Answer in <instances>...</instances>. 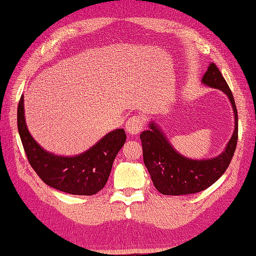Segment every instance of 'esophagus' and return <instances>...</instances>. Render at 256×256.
Segmentation results:
<instances>
[{"label":"esophagus","mask_w":256,"mask_h":256,"mask_svg":"<svg viewBox=\"0 0 256 256\" xmlns=\"http://www.w3.org/2000/svg\"><path fill=\"white\" fill-rule=\"evenodd\" d=\"M144 127V119L142 117H139V116H132V117H130L126 124H124V128H126V132L132 134V136H136L139 132H140V130Z\"/></svg>","instance_id":"1"}]
</instances>
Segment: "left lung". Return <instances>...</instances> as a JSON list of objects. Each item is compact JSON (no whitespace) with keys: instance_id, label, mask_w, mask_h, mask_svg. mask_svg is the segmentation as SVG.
Masks as SVG:
<instances>
[{"instance_id":"1","label":"left lung","mask_w":256,"mask_h":256,"mask_svg":"<svg viewBox=\"0 0 256 256\" xmlns=\"http://www.w3.org/2000/svg\"><path fill=\"white\" fill-rule=\"evenodd\" d=\"M203 84L222 90L228 96L235 116V128L225 150L215 158L195 160L186 158L172 148L157 124L150 122L149 130L140 134L144 166L150 174L156 190L164 195L195 194L212 186L230 166L238 144V110L232 91L215 64L208 66Z\"/></svg>"}]
</instances>
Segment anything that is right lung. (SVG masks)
I'll list each match as a JSON object with an SVG mask.
<instances>
[{"mask_svg":"<svg viewBox=\"0 0 256 256\" xmlns=\"http://www.w3.org/2000/svg\"><path fill=\"white\" fill-rule=\"evenodd\" d=\"M23 101L22 94L18 106V130L28 160L38 176L46 185L71 195L89 196L102 190L114 158L126 142L124 130L110 132L78 156H56L44 150L28 132Z\"/></svg>","mask_w":256,"mask_h":256,"instance_id":"add662e5","label":"right lung"}]
</instances>
